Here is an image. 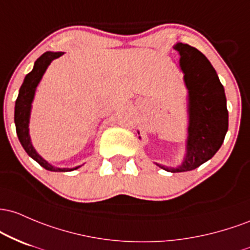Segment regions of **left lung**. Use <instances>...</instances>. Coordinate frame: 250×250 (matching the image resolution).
Listing matches in <instances>:
<instances>
[{
    "label": "left lung",
    "mask_w": 250,
    "mask_h": 250,
    "mask_svg": "<svg viewBox=\"0 0 250 250\" xmlns=\"http://www.w3.org/2000/svg\"><path fill=\"white\" fill-rule=\"evenodd\" d=\"M173 48L181 55L179 66L189 93L187 155L177 167L157 165L169 172H184L198 167L217 152L228 131V110L223 85L206 55L181 42Z\"/></svg>",
    "instance_id": "8db88e82"
}]
</instances>
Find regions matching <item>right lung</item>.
Listing matches in <instances>:
<instances>
[{"label":"right lung","mask_w":250,"mask_h":250,"mask_svg":"<svg viewBox=\"0 0 250 250\" xmlns=\"http://www.w3.org/2000/svg\"><path fill=\"white\" fill-rule=\"evenodd\" d=\"M63 54V52H46L41 55L38 60L35 61L34 68L30 73H28L24 78L23 83H22L21 88L19 91V97L15 103V114H14V122L16 126V133H18L19 140L21 145L23 146L24 151L28 153V156L32 157L34 161H36L42 167L46 170L55 171V172H66V171L77 170L78 167H75L73 169H61V167H55L48 162L44 161L42 157L39 155L33 147L32 142H30L29 137V117L30 110H32V103L34 99L35 89L38 87L39 83H40L42 75L46 72L47 67L52 62L54 59L60 58Z\"/></svg>","instance_id":"1"}]
</instances>
